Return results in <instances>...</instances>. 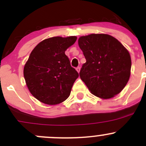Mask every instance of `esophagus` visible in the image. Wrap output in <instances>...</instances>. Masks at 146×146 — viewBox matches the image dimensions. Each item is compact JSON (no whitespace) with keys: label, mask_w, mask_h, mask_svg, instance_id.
Masks as SVG:
<instances>
[{"label":"esophagus","mask_w":146,"mask_h":146,"mask_svg":"<svg viewBox=\"0 0 146 146\" xmlns=\"http://www.w3.org/2000/svg\"><path fill=\"white\" fill-rule=\"evenodd\" d=\"M80 67H79V66H78V67L76 68V70H77V71L78 72V73H79V72H80Z\"/></svg>","instance_id":"obj_1"}]
</instances>
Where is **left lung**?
<instances>
[{
    "label": "left lung",
    "instance_id": "left-lung-1",
    "mask_svg": "<svg viewBox=\"0 0 146 146\" xmlns=\"http://www.w3.org/2000/svg\"><path fill=\"white\" fill-rule=\"evenodd\" d=\"M78 45L86 59L80 77L91 93L102 99L119 94L130 78L131 59L128 50L105 34L80 36Z\"/></svg>",
    "mask_w": 146,
    "mask_h": 146
}]
</instances>
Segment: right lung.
I'll return each mask as SVG.
<instances>
[{"mask_svg": "<svg viewBox=\"0 0 146 146\" xmlns=\"http://www.w3.org/2000/svg\"><path fill=\"white\" fill-rule=\"evenodd\" d=\"M75 36L44 39L32 50L24 67L29 92L44 104L54 105L69 97L78 73L70 66L66 50L76 42Z\"/></svg>", "mask_w": 146, "mask_h": 146, "instance_id": "add662e5", "label": "right lung"}]
</instances>
